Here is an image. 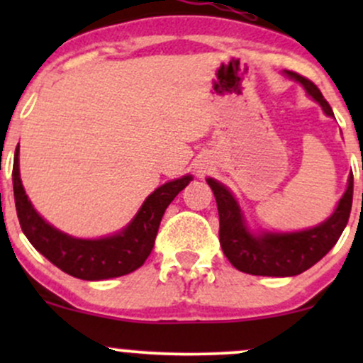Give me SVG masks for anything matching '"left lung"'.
Returning a JSON list of instances; mask_svg holds the SVG:
<instances>
[{"label":"left lung","mask_w":363,"mask_h":363,"mask_svg":"<svg viewBox=\"0 0 363 363\" xmlns=\"http://www.w3.org/2000/svg\"><path fill=\"white\" fill-rule=\"evenodd\" d=\"M285 74L301 83L307 94L320 104L323 111L335 118L331 106L314 83L295 72H285ZM206 182L213 191L218 206L220 245L223 254L239 272L256 277H295L309 269L338 242L352 211L353 176H350L343 198L326 222L301 232L252 234L230 191L211 177H208Z\"/></svg>","instance_id":"1"}]
</instances>
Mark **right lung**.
<instances>
[{
	"label": "right lung",
	"instance_id": "obj_1",
	"mask_svg": "<svg viewBox=\"0 0 363 363\" xmlns=\"http://www.w3.org/2000/svg\"><path fill=\"white\" fill-rule=\"evenodd\" d=\"M193 181L184 176L165 182L145 199L131 223L104 239H77L49 225L25 194L18 169V147L13 160V194L20 227L30 244L54 266L80 280H107L138 269L152 252L162 216L172 199Z\"/></svg>",
	"mask_w": 363,
	"mask_h": 363
}]
</instances>
